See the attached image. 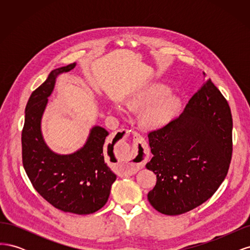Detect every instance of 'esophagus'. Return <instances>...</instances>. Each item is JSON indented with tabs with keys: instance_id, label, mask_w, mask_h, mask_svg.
<instances>
[{
	"instance_id": "obj_1",
	"label": "esophagus",
	"mask_w": 250,
	"mask_h": 250,
	"mask_svg": "<svg viewBox=\"0 0 250 250\" xmlns=\"http://www.w3.org/2000/svg\"><path fill=\"white\" fill-rule=\"evenodd\" d=\"M121 134L123 135V138L127 137L129 131L126 129H120L118 130ZM135 145L128 151L127 160L121 165L120 172L124 174V175H132L138 170L142 169L145 166L146 161V147L144 145V141L140 134H135Z\"/></svg>"
}]
</instances>
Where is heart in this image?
I'll use <instances>...</instances> for the list:
<instances>
[{"mask_svg": "<svg viewBox=\"0 0 250 250\" xmlns=\"http://www.w3.org/2000/svg\"><path fill=\"white\" fill-rule=\"evenodd\" d=\"M167 93L168 88L164 85H151L133 98L129 102V106L134 109L144 108L155 102L144 113L143 122L150 127L163 126L174 117L180 106L178 98ZM117 109L122 111L123 107L117 105Z\"/></svg>", "mask_w": 250, "mask_h": 250, "instance_id": "b5f03b06", "label": "heart"}]
</instances>
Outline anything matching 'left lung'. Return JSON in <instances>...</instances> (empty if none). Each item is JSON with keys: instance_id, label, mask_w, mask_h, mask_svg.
<instances>
[{"instance_id": "1", "label": "left lung", "mask_w": 250, "mask_h": 250, "mask_svg": "<svg viewBox=\"0 0 250 250\" xmlns=\"http://www.w3.org/2000/svg\"><path fill=\"white\" fill-rule=\"evenodd\" d=\"M148 139L153 157L146 167L157 178L148 200L162 214H185L209 199L228 175L232 154L229 105L208 80L177 118L149 131Z\"/></svg>"}]
</instances>
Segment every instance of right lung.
I'll return each mask as SVG.
<instances>
[{
    "instance_id": "add662e5",
    "label": "right lung",
    "mask_w": 250,
    "mask_h": 250,
    "mask_svg": "<svg viewBox=\"0 0 250 250\" xmlns=\"http://www.w3.org/2000/svg\"><path fill=\"white\" fill-rule=\"evenodd\" d=\"M75 65L53 70L30 96L21 131V157L30 181L43 199L64 213L88 215L105 206L117 179L104 161L103 145L108 131L95 126L85 145L69 155L52 152L41 131L42 112L57 75L71 71Z\"/></svg>"
}]
</instances>
